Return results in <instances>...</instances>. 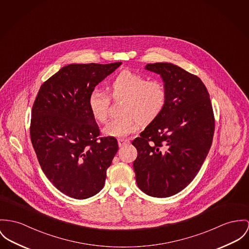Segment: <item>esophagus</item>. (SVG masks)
<instances>
[{"mask_svg": "<svg viewBox=\"0 0 249 249\" xmlns=\"http://www.w3.org/2000/svg\"><path fill=\"white\" fill-rule=\"evenodd\" d=\"M129 143V140L128 139H123V138H119L118 139V146L119 147H123V146H125L126 144H128Z\"/></svg>", "mask_w": 249, "mask_h": 249, "instance_id": "34e87169", "label": "esophagus"}]
</instances>
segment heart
I'll list each match as a JSON object with an SVG mask.
<instances>
[{
  "instance_id": "b5f03b06",
  "label": "heart",
  "mask_w": 249,
  "mask_h": 249,
  "mask_svg": "<svg viewBox=\"0 0 249 249\" xmlns=\"http://www.w3.org/2000/svg\"><path fill=\"white\" fill-rule=\"evenodd\" d=\"M110 96L121 100L120 116L111 119L104 127V134L124 137L134 133L141 125L153 121L165 108L168 91L159 79L146 77L130 70H123L115 76L109 86ZM105 92L95 89L89 96V108L95 119L105 122L111 98Z\"/></svg>"
}]
</instances>
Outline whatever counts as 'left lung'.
Instances as JSON below:
<instances>
[{
  "mask_svg": "<svg viewBox=\"0 0 249 249\" xmlns=\"http://www.w3.org/2000/svg\"><path fill=\"white\" fill-rule=\"evenodd\" d=\"M159 74L168 98L162 113L136 137L134 162L138 188L153 197H170L184 190L200 171L210 152L215 119L203 81L167 62L150 63Z\"/></svg>",
  "mask_w": 249,
  "mask_h": 249,
  "instance_id": "1",
  "label": "left lung"
}]
</instances>
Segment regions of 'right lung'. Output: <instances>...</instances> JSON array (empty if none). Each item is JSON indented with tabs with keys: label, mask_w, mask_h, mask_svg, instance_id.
Wrapping results in <instances>:
<instances>
[{
	"label": "right lung",
	"mask_w": 249,
	"mask_h": 249,
	"mask_svg": "<svg viewBox=\"0 0 249 249\" xmlns=\"http://www.w3.org/2000/svg\"><path fill=\"white\" fill-rule=\"evenodd\" d=\"M121 64H69L38 90L31 113V142L42 172L69 197L86 199L104 187L118 144L114 136L100 137L89 96Z\"/></svg>",
	"instance_id": "1"
}]
</instances>
